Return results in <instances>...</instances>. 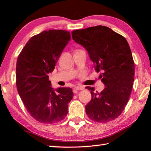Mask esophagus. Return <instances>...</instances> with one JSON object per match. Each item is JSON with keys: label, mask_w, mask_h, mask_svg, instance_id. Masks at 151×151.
<instances>
[{"label": "esophagus", "mask_w": 151, "mask_h": 151, "mask_svg": "<svg viewBox=\"0 0 151 151\" xmlns=\"http://www.w3.org/2000/svg\"><path fill=\"white\" fill-rule=\"evenodd\" d=\"M83 88H84V87H83V86H76V87H75V91L82 90Z\"/></svg>", "instance_id": "1"}]
</instances>
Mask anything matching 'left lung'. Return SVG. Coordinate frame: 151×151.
<instances>
[{
  "mask_svg": "<svg viewBox=\"0 0 151 151\" xmlns=\"http://www.w3.org/2000/svg\"><path fill=\"white\" fill-rule=\"evenodd\" d=\"M72 37L87 50L95 70L101 71L106 87L100 93L86 87L92 97L86 114L97 122L114 120L125 108L134 80V63L127 40L102 25L73 31Z\"/></svg>",
  "mask_w": 151,
  "mask_h": 151,
  "instance_id": "left-lung-1",
  "label": "left lung"
}]
</instances>
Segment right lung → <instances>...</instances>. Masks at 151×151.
<instances>
[{
  "mask_svg": "<svg viewBox=\"0 0 151 151\" xmlns=\"http://www.w3.org/2000/svg\"><path fill=\"white\" fill-rule=\"evenodd\" d=\"M70 40L65 30L44 31L31 37L19 55L16 66V85L27 111L37 121L52 124L68 114L73 97L71 88L54 89L49 81L63 49Z\"/></svg>",
  "mask_w": 151,
  "mask_h": 151,
  "instance_id": "obj_1",
  "label": "right lung"
}]
</instances>
